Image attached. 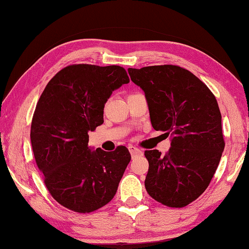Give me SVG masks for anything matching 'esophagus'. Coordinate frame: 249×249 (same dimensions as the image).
Returning a JSON list of instances; mask_svg holds the SVG:
<instances>
[{"instance_id":"1","label":"esophagus","mask_w":249,"mask_h":249,"mask_svg":"<svg viewBox=\"0 0 249 249\" xmlns=\"http://www.w3.org/2000/svg\"><path fill=\"white\" fill-rule=\"evenodd\" d=\"M128 150L131 152L132 157L135 158V157H141V155H143V151L140 150V148H137L135 146H128Z\"/></svg>"}]
</instances>
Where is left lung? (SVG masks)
Segmentation results:
<instances>
[{
    "label": "left lung",
    "mask_w": 249,
    "mask_h": 249,
    "mask_svg": "<svg viewBox=\"0 0 249 249\" xmlns=\"http://www.w3.org/2000/svg\"><path fill=\"white\" fill-rule=\"evenodd\" d=\"M128 73L145 92L153 128L171 134L168 153H144L147 194L164 206H188L208 188L225 148L217 99L198 77L179 66L128 68Z\"/></svg>",
    "instance_id": "1"
}]
</instances>
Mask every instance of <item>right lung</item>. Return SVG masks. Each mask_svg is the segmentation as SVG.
Listing matches in <instances>:
<instances>
[{
  "label": "right lung",
  "mask_w": 249,
  "mask_h": 249,
  "mask_svg": "<svg viewBox=\"0 0 249 249\" xmlns=\"http://www.w3.org/2000/svg\"><path fill=\"white\" fill-rule=\"evenodd\" d=\"M128 83L123 67L70 65L40 96L30 133L33 154L50 195L67 209L92 213L116 194L131 154L125 146L91 150L88 133L104 123L112 92Z\"/></svg>",
  "instance_id": "obj_1"
}]
</instances>
